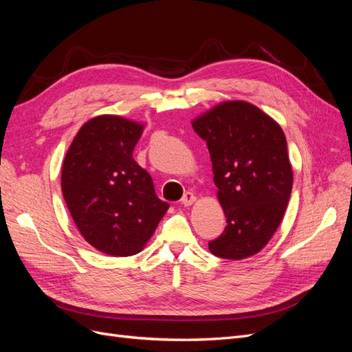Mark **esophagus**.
Segmentation results:
<instances>
[{
    "instance_id": "1",
    "label": "esophagus",
    "mask_w": 352,
    "mask_h": 352,
    "mask_svg": "<svg viewBox=\"0 0 352 352\" xmlns=\"http://www.w3.org/2000/svg\"><path fill=\"white\" fill-rule=\"evenodd\" d=\"M195 201H197V197H195L192 192H186V194L184 195V198H182V204L186 206V207H189V206H192Z\"/></svg>"
}]
</instances>
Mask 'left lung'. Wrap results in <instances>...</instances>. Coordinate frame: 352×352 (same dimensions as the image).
<instances>
[{
	"label": "left lung",
	"instance_id": "obj_1",
	"mask_svg": "<svg viewBox=\"0 0 352 352\" xmlns=\"http://www.w3.org/2000/svg\"><path fill=\"white\" fill-rule=\"evenodd\" d=\"M207 142L217 198L228 226L208 243L216 257L242 260L274 235L294 175L280 124L247 101H223L192 120Z\"/></svg>",
	"mask_w": 352,
	"mask_h": 352
}]
</instances>
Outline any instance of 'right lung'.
Masks as SVG:
<instances>
[{
  "label": "right lung",
  "mask_w": 352,
  "mask_h": 352,
  "mask_svg": "<svg viewBox=\"0 0 352 352\" xmlns=\"http://www.w3.org/2000/svg\"><path fill=\"white\" fill-rule=\"evenodd\" d=\"M144 124L122 116L92 117L79 129L61 168V190L83 239L113 257L141 252L168 204L133 160Z\"/></svg>",
  "instance_id": "1"
}]
</instances>
